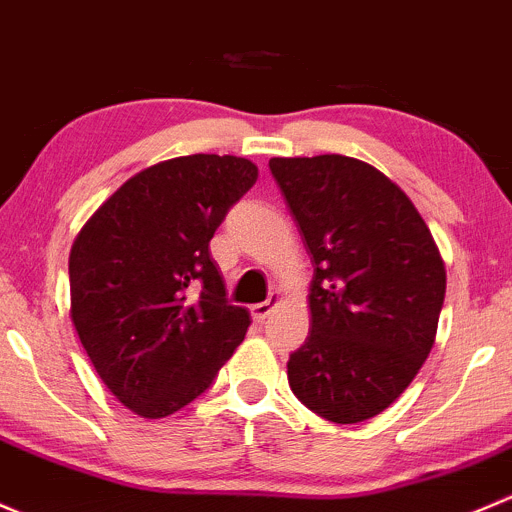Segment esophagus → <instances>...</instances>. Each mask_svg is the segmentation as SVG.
I'll use <instances>...</instances> for the list:
<instances>
[{
	"label": "esophagus",
	"instance_id": "1",
	"mask_svg": "<svg viewBox=\"0 0 512 512\" xmlns=\"http://www.w3.org/2000/svg\"><path fill=\"white\" fill-rule=\"evenodd\" d=\"M278 295H268L266 300H263V303H256V305H251V315H254V318L258 320V323H263V320L268 318V315L273 313V310H276V305H278Z\"/></svg>",
	"mask_w": 512,
	"mask_h": 512
}]
</instances>
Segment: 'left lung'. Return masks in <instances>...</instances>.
<instances>
[{
    "mask_svg": "<svg viewBox=\"0 0 512 512\" xmlns=\"http://www.w3.org/2000/svg\"><path fill=\"white\" fill-rule=\"evenodd\" d=\"M313 261L310 335L288 360L293 394L335 424L377 416L429 357L446 271L412 199L345 155L273 157Z\"/></svg>",
    "mask_w": 512,
    "mask_h": 512,
    "instance_id": "left-lung-1",
    "label": "left lung"
}]
</instances>
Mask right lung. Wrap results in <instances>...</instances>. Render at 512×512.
<instances>
[{"mask_svg":"<svg viewBox=\"0 0 512 512\" xmlns=\"http://www.w3.org/2000/svg\"><path fill=\"white\" fill-rule=\"evenodd\" d=\"M256 177L234 155L160 162L73 241L71 320L105 387L135 414L187 407L244 340L251 315L226 298L209 241Z\"/></svg>","mask_w":512,"mask_h":512,"instance_id":"obj_1","label":"right lung"}]
</instances>
